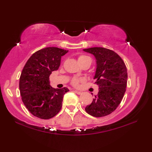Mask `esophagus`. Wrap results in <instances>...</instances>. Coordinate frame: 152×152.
Wrapping results in <instances>:
<instances>
[{"mask_svg": "<svg viewBox=\"0 0 152 152\" xmlns=\"http://www.w3.org/2000/svg\"><path fill=\"white\" fill-rule=\"evenodd\" d=\"M74 93H76V94H78V95H80V94H82V91H78V90H74Z\"/></svg>", "mask_w": 152, "mask_h": 152, "instance_id": "esophagus-1", "label": "esophagus"}]
</instances>
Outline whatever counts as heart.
<instances>
[{"mask_svg": "<svg viewBox=\"0 0 152 152\" xmlns=\"http://www.w3.org/2000/svg\"><path fill=\"white\" fill-rule=\"evenodd\" d=\"M87 59H89V57L86 56H83V55H82V56H80L78 57V61L79 63H81L82 62V61H83L84 60ZM85 81V79L83 78H80V79H78V78H74L72 82H71V83H72V84L74 86H78V84H79V82H83Z\"/></svg>", "mask_w": 152, "mask_h": 152, "instance_id": "1", "label": "heart"}]
</instances>
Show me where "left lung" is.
I'll return each mask as SVG.
<instances>
[{
    "label": "left lung",
    "mask_w": 152,
    "mask_h": 152,
    "mask_svg": "<svg viewBox=\"0 0 152 152\" xmlns=\"http://www.w3.org/2000/svg\"><path fill=\"white\" fill-rule=\"evenodd\" d=\"M83 50L95 57L94 79L99 88L97 95L86 106V111L97 118L110 114L120 104L126 91L127 68L121 58L111 50L95 47Z\"/></svg>",
    "instance_id": "left-lung-1"
}]
</instances>
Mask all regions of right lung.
Returning <instances> with one entry per match:
<instances>
[{
  "instance_id": "right-lung-1",
  "label": "right lung",
  "mask_w": 152,
  "mask_h": 152,
  "mask_svg": "<svg viewBox=\"0 0 152 152\" xmlns=\"http://www.w3.org/2000/svg\"><path fill=\"white\" fill-rule=\"evenodd\" d=\"M68 52L56 47H48L33 53L24 66L19 78L22 101L33 115L48 119L62 107L67 88L55 89L50 86L51 72L59 69L61 57Z\"/></svg>"
}]
</instances>
